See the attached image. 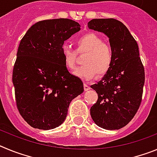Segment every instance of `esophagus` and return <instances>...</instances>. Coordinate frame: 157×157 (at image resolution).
<instances>
[{
    "label": "esophagus",
    "mask_w": 157,
    "mask_h": 157,
    "mask_svg": "<svg viewBox=\"0 0 157 157\" xmlns=\"http://www.w3.org/2000/svg\"><path fill=\"white\" fill-rule=\"evenodd\" d=\"M90 89V86L88 85V84H86V83H84V90H85L86 91L89 90Z\"/></svg>",
    "instance_id": "obj_1"
}]
</instances>
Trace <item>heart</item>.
Instances as JSON below:
<instances>
[{
  "label": "heart",
  "mask_w": 157,
  "mask_h": 157,
  "mask_svg": "<svg viewBox=\"0 0 157 157\" xmlns=\"http://www.w3.org/2000/svg\"><path fill=\"white\" fill-rule=\"evenodd\" d=\"M76 50L63 45L61 48L62 55L66 67L75 69L77 63L78 53L85 54L82 59V66L74 71L77 77L85 80H90L98 75H106L114 63V49L108 43L94 33H86L76 40Z\"/></svg>",
  "instance_id": "b5f03b06"
}]
</instances>
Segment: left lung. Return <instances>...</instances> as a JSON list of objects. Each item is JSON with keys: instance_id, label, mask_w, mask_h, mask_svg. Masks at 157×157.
I'll return each mask as SVG.
<instances>
[{"instance_id": "obj_1", "label": "left lung", "mask_w": 157, "mask_h": 157, "mask_svg": "<svg viewBox=\"0 0 157 157\" xmlns=\"http://www.w3.org/2000/svg\"><path fill=\"white\" fill-rule=\"evenodd\" d=\"M88 27L109 38L115 52L114 63L97 84L91 86L98 96L90 108L93 120L106 130L125 127L138 112L142 100L145 68L137 41L125 25L115 19H94Z\"/></svg>"}]
</instances>
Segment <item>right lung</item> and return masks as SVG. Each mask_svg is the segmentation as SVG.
<instances>
[{
  "instance_id": "add662e5",
  "label": "right lung",
  "mask_w": 157,
  "mask_h": 157,
  "mask_svg": "<svg viewBox=\"0 0 157 157\" xmlns=\"http://www.w3.org/2000/svg\"><path fill=\"white\" fill-rule=\"evenodd\" d=\"M79 30L71 19H46L33 25L19 43L12 71L16 106L34 128L61 125L70 102L84 91L82 80L67 69L61 50Z\"/></svg>"
}]
</instances>
